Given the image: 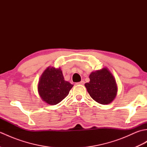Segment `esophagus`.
<instances>
[{
  "instance_id": "obj_1",
  "label": "esophagus",
  "mask_w": 147,
  "mask_h": 147,
  "mask_svg": "<svg viewBox=\"0 0 147 147\" xmlns=\"http://www.w3.org/2000/svg\"><path fill=\"white\" fill-rule=\"evenodd\" d=\"M84 84H85V82H84V81H82V82H79V83H76V85H83Z\"/></svg>"
}]
</instances>
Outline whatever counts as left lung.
Listing matches in <instances>:
<instances>
[{
	"label": "left lung",
	"mask_w": 147,
	"mask_h": 147,
	"mask_svg": "<svg viewBox=\"0 0 147 147\" xmlns=\"http://www.w3.org/2000/svg\"><path fill=\"white\" fill-rule=\"evenodd\" d=\"M90 82L85 84L90 96L98 104L107 105L114 100L117 93L115 79L107 67L92 72Z\"/></svg>",
	"instance_id": "obj_1"
}]
</instances>
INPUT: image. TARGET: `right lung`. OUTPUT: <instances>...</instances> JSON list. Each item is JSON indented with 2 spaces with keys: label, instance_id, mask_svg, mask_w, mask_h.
<instances>
[{
  "label": "right lung",
  "instance_id": "1",
  "mask_svg": "<svg viewBox=\"0 0 147 147\" xmlns=\"http://www.w3.org/2000/svg\"><path fill=\"white\" fill-rule=\"evenodd\" d=\"M73 85L64 80L60 67L49 66L43 72L38 83V92L43 101L56 105L68 95Z\"/></svg>",
  "mask_w": 147,
  "mask_h": 147
}]
</instances>
